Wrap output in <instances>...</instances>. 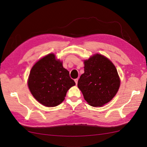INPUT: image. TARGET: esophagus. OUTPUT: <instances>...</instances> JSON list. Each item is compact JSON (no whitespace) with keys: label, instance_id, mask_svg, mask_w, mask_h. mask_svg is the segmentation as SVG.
Segmentation results:
<instances>
[{"label":"esophagus","instance_id":"34e87169","mask_svg":"<svg viewBox=\"0 0 147 147\" xmlns=\"http://www.w3.org/2000/svg\"><path fill=\"white\" fill-rule=\"evenodd\" d=\"M78 79L74 80V82H75V83H76V85H77V84H78Z\"/></svg>","mask_w":147,"mask_h":147}]
</instances>
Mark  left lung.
I'll return each instance as SVG.
<instances>
[{
    "mask_svg": "<svg viewBox=\"0 0 147 147\" xmlns=\"http://www.w3.org/2000/svg\"><path fill=\"white\" fill-rule=\"evenodd\" d=\"M83 61L84 73L78 87L90 105L102 107L111 101L119 89L117 69L110 59L97 53Z\"/></svg>",
    "mask_w": 147,
    "mask_h": 147,
    "instance_id": "left-lung-1",
    "label": "left lung"
}]
</instances>
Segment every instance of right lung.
Masks as SVG:
<instances>
[{
  "label": "right lung",
  "mask_w": 147,
  "mask_h": 147,
  "mask_svg": "<svg viewBox=\"0 0 147 147\" xmlns=\"http://www.w3.org/2000/svg\"><path fill=\"white\" fill-rule=\"evenodd\" d=\"M28 86L40 104L53 107L64 100L69 89L76 85L62 61L51 53L37 61L32 66L28 79Z\"/></svg>",
  "instance_id": "1"
}]
</instances>
